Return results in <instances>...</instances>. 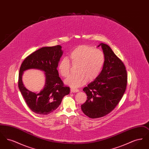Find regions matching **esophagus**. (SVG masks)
I'll return each instance as SVG.
<instances>
[{"label": "esophagus", "instance_id": "obj_1", "mask_svg": "<svg viewBox=\"0 0 149 149\" xmlns=\"http://www.w3.org/2000/svg\"><path fill=\"white\" fill-rule=\"evenodd\" d=\"M70 91L71 93H77L79 92V90H78L77 89H74V88H71Z\"/></svg>", "mask_w": 149, "mask_h": 149}]
</instances>
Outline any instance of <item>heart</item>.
<instances>
[{
    "mask_svg": "<svg viewBox=\"0 0 149 149\" xmlns=\"http://www.w3.org/2000/svg\"><path fill=\"white\" fill-rule=\"evenodd\" d=\"M69 57L72 65H78V74L68 78L65 83L74 89L84 85L88 80L93 81L97 78L106 60L103 51L86 45H81L73 49L69 54ZM57 69L63 77H68L71 69L69 59L63 57L58 64Z\"/></svg>",
    "mask_w": 149,
    "mask_h": 149,
    "instance_id": "obj_1",
    "label": "heart"
}]
</instances>
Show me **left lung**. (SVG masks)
<instances>
[{
	"instance_id": "obj_1",
	"label": "left lung",
	"mask_w": 149,
	"mask_h": 149,
	"mask_svg": "<svg viewBox=\"0 0 149 149\" xmlns=\"http://www.w3.org/2000/svg\"><path fill=\"white\" fill-rule=\"evenodd\" d=\"M105 63L99 76L83 89L87 100L81 106L83 113L91 118L109 113L120 102L126 91L127 74L123 62L111 47L101 43Z\"/></svg>"
}]
</instances>
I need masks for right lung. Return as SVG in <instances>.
I'll use <instances>...</instances> for the list:
<instances>
[{"label":"right lung","instance_id":"1","mask_svg":"<svg viewBox=\"0 0 149 149\" xmlns=\"http://www.w3.org/2000/svg\"><path fill=\"white\" fill-rule=\"evenodd\" d=\"M63 54L60 45L43 47L29 55L22 63L18 78V88L30 109L38 114L46 115L60 106L70 88L64 86L57 70ZM39 69L45 72V85L40 93L29 91L22 81L23 72L29 69Z\"/></svg>","mask_w":149,"mask_h":149}]
</instances>
